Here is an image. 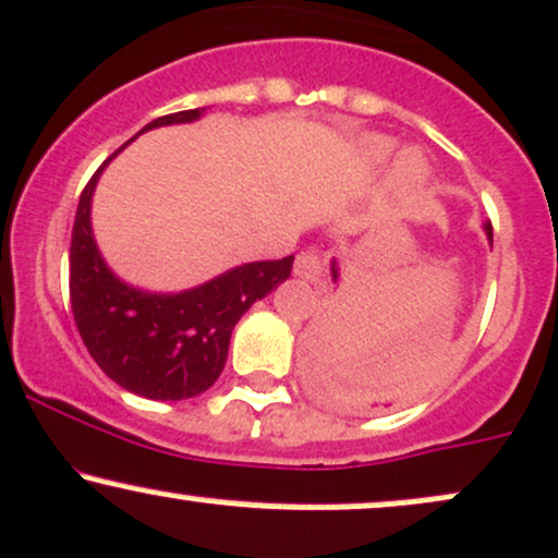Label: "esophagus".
Returning a JSON list of instances; mask_svg holds the SVG:
<instances>
[{"label":"esophagus","mask_w":558,"mask_h":558,"mask_svg":"<svg viewBox=\"0 0 558 558\" xmlns=\"http://www.w3.org/2000/svg\"><path fill=\"white\" fill-rule=\"evenodd\" d=\"M293 275L302 280H310V283H315V280H320L323 275V262H320V251L315 246L304 248L302 254L296 256V265H293Z\"/></svg>","instance_id":"esophagus-1"}]
</instances>
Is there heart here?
Returning <instances> with one entry per match:
<instances>
[{
  "label": "heart",
  "mask_w": 558,
  "mask_h": 558,
  "mask_svg": "<svg viewBox=\"0 0 558 558\" xmlns=\"http://www.w3.org/2000/svg\"><path fill=\"white\" fill-rule=\"evenodd\" d=\"M391 153H395V140L384 137V134H368V137H363V143H360V156H363V161L368 163V167H381V163H387ZM428 174H432V171H428L426 161L415 150H405L397 156L395 185L402 195L421 193V190L426 187Z\"/></svg>",
  "instance_id": "1"
}]
</instances>
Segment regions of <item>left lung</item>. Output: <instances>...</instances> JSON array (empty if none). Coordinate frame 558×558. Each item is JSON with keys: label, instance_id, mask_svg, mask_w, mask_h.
Wrapping results in <instances>:
<instances>
[{"label": "left lung", "instance_id": "1", "mask_svg": "<svg viewBox=\"0 0 558 558\" xmlns=\"http://www.w3.org/2000/svg\"><path fill=\"white\" fill-rule=\"evenodd\" d=\"M485 230L489 246H493V228L482 225ZM339 262L330 259V280L339 283ZM400 357H410L408 349H397ZM395 352V354H397ZM387 354L378 352L365 357L363 352H354L352 344L339 333L333 326V320L326 315L317 323L315 330L310 333L307 341V376L312 389L323 397V400L333 402V405L352 408L357 405L363 397H371L368 391L376 387L371 381V368H387Z\"/></svg>", "mask_w": 558, "mask_h": 558}]
</instances>
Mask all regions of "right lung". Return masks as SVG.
I'll return each instance as SVG.
<instances>
[{"label":"right lung","mask_w":558,"mask_h":558,"mask_svg":"<svg viewBox=\"0 0 558 558\" xmlns=\"http://www.w3.org/2000/svg\"><path fill=\"white\" fill-rule=\"evenodd\" d=\"M204 113L206 108H193L161 116L137 134L193 124ZM124 148L95 171L78 198L71 235V310L92 360L119 387L148 400H187L217 381L235 323L289 278L293 256L246 262L177 293L124 283L102 259L92 232V195Z\"/></svg>","instance_id":"1"}]
</instances>
